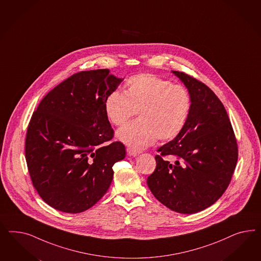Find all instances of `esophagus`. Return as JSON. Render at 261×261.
<instances>
[{"instance_id":"obj_1","label":"esophagus","mask_w":261,"mask_h":261,"mask_svg":"<svg viewBox=\"0 0 261 261\" xmlns=\"http://www.w3.org/2000/svg\"><path fill=\"white\" fill-rule=\"evenodd\" d=\"M127 153H128L129 156L136 157V156H138V155L141 154V151L136 150V149H133V148H127Z\"/></svg>"}]
</instances>
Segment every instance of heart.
<instances>
[{"label": "heart", "instance_id": "heart-1", "mask_svg": "<svg viewBox=\"0 0 261 261\" xmlns=\"http://www.w3.org/2000/svg\"><path fill=\"white\" fill-rule=\"evenodd\" d=\"M190 105L187 88L155 74L141 73L127 79L123 94L116 92L107 96L104 109L116 126L125 124L137 112L139 119L120 128L117 138L133 149H143L156 138L166 142L180 134Z\"/></svg>", "mask_w": 261, "mask_h": 261}]
</instances>
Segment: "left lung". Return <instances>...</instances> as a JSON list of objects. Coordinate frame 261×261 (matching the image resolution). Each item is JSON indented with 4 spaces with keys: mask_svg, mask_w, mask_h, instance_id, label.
I'll list each match as a JSON object with an SVG mask.
<instances>
[{
    "mask_svg": "<svg viewBox=\"0 0 261 261\" xmlns=\"http://www.w3.org/2000/svg\"><path fill=\"white\" fill-rule=\"evenodd\" d=\"M190 95L182 132L158 149L147 186L163 205L179 214H196L214 204L229 186L238 158L237 143L220 99L204 83L171 71Z\"/></svg>",
    "mask_w": 261,
    "mask_h": 261,
    "instance_id": "8db88e82",
    "label": "left lung"
}]
</instances>
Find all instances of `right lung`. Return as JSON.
<instances>
[{
	"label": "right lung",
	"instance_id": "1",
	"mask_svg": "<svg viewBox=\"0 0 261 261\" xmlns=\"http://www.w3.org/2000/svg\"><path fill=\"white\" fill-rule=\"evenodd\" d=\"M110 71H80L40 102L25 138V160L33 187L47 205L79 214L96 204L113 180V166L125 158L104 102L123 80Z\"/></svg>",
	"mask_w": 261,
	"mask_h": 261
}]
</instances>
